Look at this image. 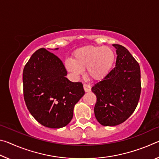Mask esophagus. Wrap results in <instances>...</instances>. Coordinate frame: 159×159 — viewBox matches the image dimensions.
I'll use <instances>...</instances> for the list:
<instances>
[{
  "label": "esophagus",
  "mask_w": 159,
  "mask_h": 159,
  "mask_svg": "<svg viewBox=\"0 0 159 159\" xmlns=\"http://www.w3.org/2000/svg\"><path fill=\"white\" fill-rule=\"evenodd\" d=\"M83 88H84L85 92H90L91 91V86L88 84H86V83L83 84Z\"/></svg>",
  "instance_id": "34e87169"
}]
</instances>
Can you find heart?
Returning <instances> with one entry per match:
<instances>
[{
  "label": "heart",
  "mask_w": 159,
  "mask_h": 159,
  "mask_svg": "<svg viewBox=\"0 0 159 159\" xmlns=\"http://www.w3.org/2000/svg\"><path fill=\"white\" fill-rule=\"evenodd\" d=\"M115 61L116 54L110 47L87 45L75 50L72 60H66L64 66L75 78L87 69L88 76L99 81L108 76Z\"/></svg>",
  "instance_id": "heart-1"
}]
</instances>
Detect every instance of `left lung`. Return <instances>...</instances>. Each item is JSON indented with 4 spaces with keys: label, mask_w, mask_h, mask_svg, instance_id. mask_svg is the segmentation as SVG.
<instances>
[{
    "label": "left lung",
    "mask_w": 159,
    "mask_h": 159,
    "mask_svg": "<svg viewBox=\"0 0 159 159\" xmlns=\"http://www.w3.org/2000/svg\"><path fill=\"white\" fill-rule=\"evenodd\" d=\"M116 66L92 91L97 97L94 112L104 126L119 125L128 119L138 106L141 93L140 67L129 51L118 44Z\"/></svg>",
    "instance_id": "8db88e82"
}]
</instances>
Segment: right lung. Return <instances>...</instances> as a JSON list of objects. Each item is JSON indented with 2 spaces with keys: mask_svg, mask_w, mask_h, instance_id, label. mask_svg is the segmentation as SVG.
I'll list each match as a JSON object with an SVG mask.
<instances>
[{
  "mask_svg": "<svg viewBox=\"0 0 159 159\" xmlns=\"http://www.w3.org/2000/svg\"><path fill=\"white\" fill-rule=\"evenodd\" d=\"M66 75L60 59L45 48L36 50L24 68L26 105L45 127L60 128L69 124L75 104L84 95L82 83L70 81Z\"/></svg>",
  "mask_w": 159,
  "mask_h": 159,
  "instance_id": "right-lung-1",
  "label": "right lung"
}]
</instances>
